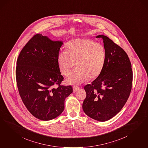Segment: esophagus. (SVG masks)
Returning a JSON list of instances; mask_svg holds the SVG:
<instances>
[{
	"label": "esophagus",
	"mask_w": 148,
	"mask_h": 148,
	"mask_svg": "<svg viewBox=\"0 0 148 148\" xmlns=\"http://www.w3.org/2000/svg\"><path fill=\"white\" fill-rule=\"evenodd\" d=\"M79 87L78 86H73V92H76L79 89Z\"/></svg>",
	"instance_id": "esophagus-1"
}]
</instances>
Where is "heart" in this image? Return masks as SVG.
I'll use <instances>...</instances> for the list:
<instances>
[{
	"instance_id": "heart-1",
	"label": "heart",
	"mask_w": 148,
	"mask_h": 148,
	"mask_svg": "<svg viewBox=\"0 0 148 148\" xmlns=\"http://www.w3.org/2000/svg\"><path fill=\"white\" fill-rule=\"evenodd\" d=\"M106 52L104 47L89 39L72 40L66 45V51L58 56V64L62 75L68 76L75 66L76 69L66 79L67 83L78 84L89 78L99 76L104 66Z\"/></svg>"
}]
</instances>
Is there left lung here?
<instances>
[{"label":"left lung","instance_id":"1","mask_svg":"<svg viewBox=\"0 0 148 148\" xmlns=\"http://www.w3.org/2000/svg\"><path fill=\"white\" fill-rule=\"evenodd\" d=\"M106 58L100 75L84 88L86 96L82 105L84 113L93 119L106 121L117 114L129 98L133 73L126 53L107 36L99 35Z\"/></svg>","mask_w":148,"mask_h":148}]
</instances>
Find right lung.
Instances as JSON below:
<instances>
[{
    "label": "right lung",
    "mask_w": 148,
    "mask_h": 148,
    "mask_svg": "<svg viewBox=\"0 0 148 148\" xmlns=\"http://www.w3.org/2000/svg\"><path fill=\"white\" fill-rule=\"evenodd\" d=\"M62 43L36 34L23 48L17 61L16 78L22 100L32 114L43 121L61 114L65 99L73 92L71 86L60 85L64 78L58 56Z\"/></svg>",
    "instance_id": "obj_1"
}]
</instances>
